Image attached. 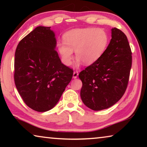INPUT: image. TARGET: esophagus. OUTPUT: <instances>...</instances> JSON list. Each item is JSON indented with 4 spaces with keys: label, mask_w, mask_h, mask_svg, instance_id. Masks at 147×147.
I'll list each match as a JSON object with an SVG mask.
<instances>
[{
    "label": "esophagus",
    "mask_w": 147,
    "mask_h": 147,
    "mask_svg": "<svg viewBox=\"0 0 147 147\" xmlns=\"http://www.w3.org/2000/svg\"><path fill=\"white\" fill-rule=\"evenodd\" d=\"M78 71H74L73 78L75 79V78H77V77H78Z\"/></svg>",
    "instance_id": "1"
}]
</instances>
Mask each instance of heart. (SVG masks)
Returning <instances> with one entry per match:
<instances>
[{"mask_svg":"<svg viewBox=\"0 0 147 147\" xmlns=\"http://www.w3.org/2000/svg\"><path fill=\"white\" fill-rule=\"evenodd\" d=\"M63 41L57 43L61 61L65 65H71L75 51L77 64L82 61L89 65L100 59L108 46L109 38L107 32L94 27L75 28L66 32Z\"/></svg>","mask_w":147,"mask_h":147,"instance_id":"heart-1","label":"heart"}]
</instances>
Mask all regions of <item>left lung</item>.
Listing matches in <instances>:
<instances>
[{
  "mask_svg": "<svg viewBox=\"0 0 147 147\" xmlns=\"http://www.w3.org/2000/svg\"><path fill=\"white\" fill-rule=\"evenodd\" d=\"M131 61L127 37L119 29L112 28L105 53L78 75L82 82L80 96L84 104L100 111L117 102L127 88Z\"/></svg>",
  "mask_w": 147,
  "mask_h": 147,
  "instance_id": "left-lung-1",
  "label": "left lung"
}]
</instances>
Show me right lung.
<instances>
[{
  "label": "right lung",
  "instance_id": "1",
  "mask_svg": "<svg viewBox=\"0 0 147 147\" xmlns=\"http://www.w3.org/2000/svg\"><path fill=\"white\" fill-rule=\"evenodd\" d=\"M56 47L51 27L39 26L19 42L15 53L17 91L24 103L39 112L56 105L73 78V69L61 63Z\"/></svg>",
  "mask_w": 147,
  "mask_h": 147
}]
</instances>
